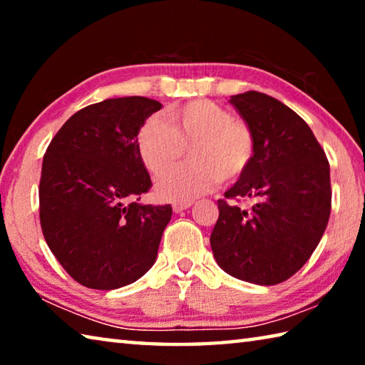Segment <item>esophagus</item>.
Instances as JSON below:
<instances>
[{"mask_svg":"<svg viewBox=\"0 0 365 365\" xmlns=\"http://www.w3.org/2000/svg\"><path fill=\"white\" fill-rule=\"evenodd\" d=\"M191 205H193V202H191V201H185V202H174V205H172V209H174V212H182V211H185V209L191 207Z\"/></svg>","mask_w":365,"mask_h":365,"instance_id":"34e87169","label":"esophagus"}]
</instances>
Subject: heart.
<instances>
[{
    "label": "heart",
    "instance_id": "b5f03b06",
    "mask_svg": "<svg viewBox=\"0 0 365 365\" xmlns=\"http://www.w3.org/2000/svg\"><path fill=\"white\" fill-rule=\"evenodd\" d=\"M164 123L150 117L137 133L141 163L154 177L167 174L190 149L191 165L160 178V197L177 202L206 195L217 182L238 180L250 169L256 154V137L248 123L209 100L174 104L165 109Z\"/></svg>",
    "mask_w": 365,
    "mask_h": 365
}]
</instances>
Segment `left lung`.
<instances>
[{
    "label": "left lung",
    "instance_id": "1",
    "mask_svg": "<svg viewBox=\"0 0 365 365\" xmlns=\"http://www.w3.org/2000/svg\"><path fill=\"white\" fill-rule=\"evenodd\" d=\"M256 137V154L219 200L211 248L222 270L235 279L277 285L307 262L322 238L331 209L330 164L301 117L259 91L232 96ZM252 197L251 212L227 199Z\"/></svg>",
    "mask_w": 365,
    "mask_h": 365
}]
</instances>
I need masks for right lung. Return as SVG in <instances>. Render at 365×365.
Here are the masks:
<instances>
[{"mask_svg": "<svg viewBox=\"0 0 365 365\" xmlns=\"http://www.w3.org/2000/svg\"><path fill=\"white\" fill-rule=\"evenodd\" d=\"M160 108L143 96L90 104L59 128L43 158V237L86 288L130 285L156 261L172 207L138 202L151 178L138 156L137 133Z\"/></svg>", "mask_w": 365, "mask_h": 365, "instance_id": "add662e5", "label": "right lung"}]
</instances>
